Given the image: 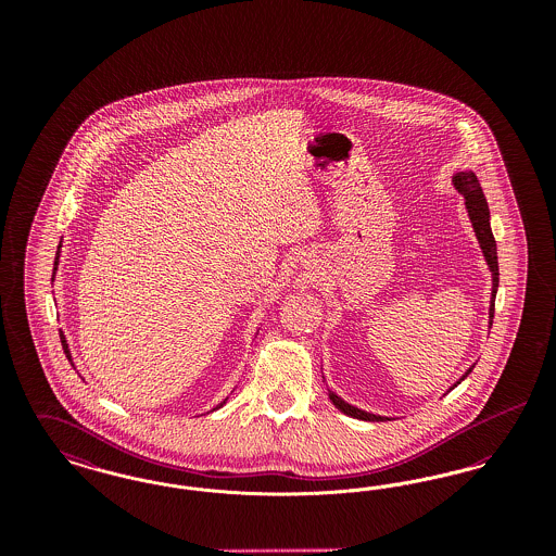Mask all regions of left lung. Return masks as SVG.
Masks as SVG:
<instances>
[{
    "mask_svg": "<svg viewBox=\"0 0 556 556\" xmlns=\"http://www.w3.org/2000/svg\"><path fill=\"white\" fill-rule=\"evenodd\" d=\"M452 184L458 189V193L465 198V208L469 212V218H471V225H473V231H476L477 241H479V248L483 252V258L492 270V298H490V327H492V318H494V302H496V290H498V252H496V239L492 233V227H490V208H488V202H485V195L481 191V186L477 181L476 173L473 170H460L452 177ZM473 370H467L450 390H454L469 372ZM448 390V392H450ZM329 400L336 404L338 410H342L348 417H354V419H361V421H392L390 417H381V415H372L367 413L363 408H356L352 404H348L345 400L338 396L336 392L329 390Z\"/></svg>",
    "mask_w": 556,
    "mask_h": 556,
    "instance_id": "obj_1",
    "label": "left lung"
}]
</instances>
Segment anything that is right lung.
I'll return each instance as SVG.
<instances>
[{
	"instance_id": "obj_1",
	"label": "right lung",
	"mask_w": 556,
	"mask_h": 556,
	"mask_svg": "<svg viewBox=\"0 0 556 556\" xmlns=\"http://www.w3.org/2000/svg\"><path fill=\"white\" fill-rule=\"evenodd\" d=\"M60 250H62V241H60V243H58V252H55V261H53L52 281H53V277H55V270H58V263H60ZM60 340H62V348H64V354H66V358H68V361H71V365H73V356H71V348H68V342H66V338H64V333H62V331H60ZM225 402H227V397H225V400H223V402H220V404H218V406H216V408H220V406H223V404H225ZM216 408H212V410H216Z\"/></svg>"
}]
</instances>
